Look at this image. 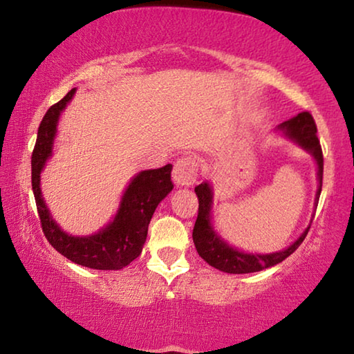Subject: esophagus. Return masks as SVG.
<instances>
[{"instance_id":"obj_1","label":"esophagus","mask_w":354,"mask_h":354,"mask_svg":"<svg viewBox=\"0 0 354 354\" xmlns=\"http://www.w3.org/2000/svg\"><path fill=\"white\" fill-rule=\"evenodd\" d=\"M173 181L176 185H189L196 181V162L192 158H179L173 165Z\"/></svg>"}]
</instances>
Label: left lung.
<instances>
[{
  "instance_id": "8db88e82",
  "label": "left lung",
  "mask_w": 354,
  "mask_h": 354,
  "mask_svg": "<svg viewBox=\"0 0 354 354\" xmlns=\"http://www.w3.org/2000/svg\"><path fill=\"white\" fill-rule=\"evenodd\" d=\"M278 129L297 142L299 147L314 156L317 160V167H319V190H317L315 205L319 203V196L322 192V179H323V153L320 147V140L317 137V127L313 115L309 112H301L297 117H293L287 122L281 123ZM196 196H198V217H196L194 232L195 248L198 254L205 259L209 266L217 268L220 272L232 273V274H242V273H253L261 272L263 268L273 267L277 263L283 262L286 257H289L293 251H295L301 242L306 237L309 227L299 236L295 242H293L289 248L278 253L270 254H253V253H242L236 248H232L226 242L215 234V231L211 226V206H212V189L209 183H203L195 187Z\"/></svg>"
}]
</instances>
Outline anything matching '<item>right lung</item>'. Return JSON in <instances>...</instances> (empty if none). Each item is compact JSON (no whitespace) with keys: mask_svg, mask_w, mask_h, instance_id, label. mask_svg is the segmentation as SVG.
<instances>
[{"mask_svg":"<svg viewBox=\"0 0 354 354\" xmlns=\"http://www.w3.org/2000/svg\"><path fill=\"white\" fill-rule=\"evenodd\" d=\"M76 88L53 104L41 120L31 158V181L41 231L51 247L80 266L95 270H120L142 253L148 225L156 207L173 189L171 164L140 171L124 192L120 209L109 225L93 236L75 237L62 231L48 212L40 190V171L50 159L59 115L73 98Z\"/></svg>","mask_w":354,"mask_h":354,"instance_id":"right-lung-1","label":"right lung"}]
</instances>
